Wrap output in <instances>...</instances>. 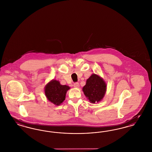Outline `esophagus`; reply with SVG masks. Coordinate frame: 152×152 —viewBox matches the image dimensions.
I'll list each match as a JSON object with an SVG mask.
<instances>
[{"mask_svg": "<svg viewBox=\"0 0 152 152\" xmlns=\"http://www.w3.org/2000/svg\"><path fill=\"white\" fill-rule=\"evenodd\" d=\"M73 86L75 87V88H79V83H75L74 84H73Z\"/></svg>", "mask_w": 152, "mask_h": 152, "instance_id": "34e87169", "label": "esophagus"}]
</instances>
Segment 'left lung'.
I'll return each instance as SVG.
<instances>
[{"label":"left lung","mask_w":152,"mask_h":152,"mask_svg":"<svg viewBox=\"0 0 152 152\" xmlns=\"http://www.w3.org/2000/svg\"><path fill=\"white\" fill-rule=\"evenodd\" d=\"M83 91L91 102H98L104 97L106 91V84L99 76L93 74L86 80V85L83 87Z\"/></svg>","instance_id":"8db88e82"}]
</instances>
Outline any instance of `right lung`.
I'll use <instances>...</instances> for the list:
<instances>
[{
    "label": "right lung",
    "instance_id": "right-lung-1",
    "mask_svg": "<svg viewBox=\"0 0 152 152\" xmlns=\"http://www.w3.org/2000/svg\"><path fill=\"white\" fill-rule=\"evenodd\" d=\"M68 89V86L61 85L58 81L53 80L45 86V93L49 101L58 106L64 101Z\"/></svg>",
    "mask_w": 152,
    "mask_h": 152
}]
</instances>
